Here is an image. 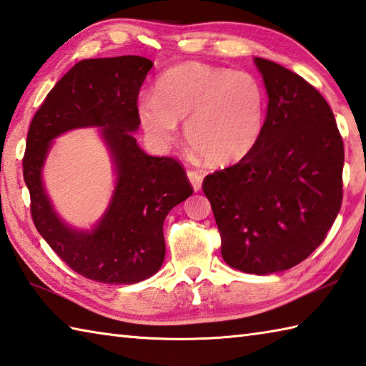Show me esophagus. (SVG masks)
I'll use <instances>...</instances> for the list:
<instances>
[{"label":"esophagus","instance_id":"34e87169","mask_svg":"<svg viewBox=\"0 0 366 366\" xmlns=\"http://www.w3.org/2000/svg\"><path fill=\"white\" fill-rule=\"evenodd\" d=\"M188 180H189V183H191V186H192V189H194V191H201L204 177H202L201 174H199V172L189 170V172H188Z\"/></svg>","mask_w":366,"mask_h":366}]
</instances>
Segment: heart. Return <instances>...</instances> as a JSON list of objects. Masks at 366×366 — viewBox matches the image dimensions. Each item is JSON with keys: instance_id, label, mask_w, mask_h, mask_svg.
<instances>
[{"instance_id": "b5f03b06", "label": "heart", "mask_w": 366, "mask_h": 366, "mask_svg": "<svg viewBox=\"0 0 366 366\" xmlns=\"http://www.w3.org/2000/svg\"><path fill=\"white\" fill-rule=\"evenodd\" d=\"M137 116L151 140L172 144L178 122L192 153L210 165H231L257 148L266 122V92L245 71L188 61L165 71Z\"/></svg>"}]
</instances>
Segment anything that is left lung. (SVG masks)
I'll use <instances>...</instances> for the list:
<instances>
[{
	"instance_id": "8db88e82",
	"label": "left lung",
	"mask_w": 366,
	"mask_h": 366,
	"mask_svg": "<svg viewBox=\"0 0 366 366\" xmlns=\"http://www.w3.org/2000/svg\"><path fill=\"white\" fill-rule=\"evenodd\" d=\"M267 92L261 140L250 154L207 175L204 194L234 269L266 275L306 259L340 213L344 144L335 114L315 87L254 57Z\"/></svg>"
}]
</instances>
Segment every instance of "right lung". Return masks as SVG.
Wrapping results in <instances>:
<instances>
[{"instance_id": "right-lung-1", "label": "right lung", "mask_w": 366, "mask_h": 366, "mask_svg": "<svg viewBox=\"0 0 366 366\" xmlns=\"http://www.w3.org/2000/svg\"><path fill=\"white\" fill-rule=\"evenodd\" d=\"M153 61L140 55L86 59L76 64L34 114L26 135L24 180L38 232L74 272L102 284L130 285L159 271L162 224L192 194L180 162L139 147L137 99ZM99 127L112 157L115 191L92 230H76L54 212L42 169L51 142L74 128Z\"/></svg>"}]
</instances>
